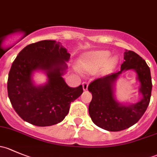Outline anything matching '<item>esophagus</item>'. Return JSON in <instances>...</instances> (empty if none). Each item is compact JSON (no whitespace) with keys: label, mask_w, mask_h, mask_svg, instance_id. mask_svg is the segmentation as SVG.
Listing matches in <instances>:
<instances>
[{"label":"esophagus","mask_w":157,"mask_h":157,"mask_svg":"<svg viewBox=\"0 0 157 157\" xmlns=\"http://www.w3.org/2000/svg\"><path fill=\"white\" fill-rule=\"evenodd\" d=\"M82 85H83V90H86L88 88V83H86V82H83V83H82Z\"/></svg>","instance_id":"1"}]
</instances>
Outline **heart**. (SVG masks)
I'll use <instances>...</instances> for the list:
<instances>
[{
	"label": "heart",
	"instance_id": "heart-1",
	"mask_svg": "<svg viewBox=\"0 0 157 157\" xmlns=\"http://www.w3.org/2000/svg\"><path fill=\"white\" fill-rule=\"evenodd\" d=\"M111 56L109 51H93L84 54L79 61L80 67L87 73H95L101 67L104 73L113 71L118 64V58Z\"/></svg>",
	"mask_w": 157,
	"mask_h": 157
}]
</instances>
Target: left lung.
<instances>
[{"label":"left lung","mask_w":157,"mask_h":157,"mask_svg":"<svg viewBox=\"0 0 157 157\" xmlns=\"http://www.w3.org/2000/svg\"><path fill=\"white\" fill-rule=\"evenodd\" d=\"M124 59L121 71L96 79L88 86L93 96L89 105L90 118L96 125L106 131H119L134 125L143 116L150 101L152 80L146 61L134 52L128 50ZM131 69L137 73L143 97L137 104L122 106L115 100L113 86L122 71Z\"/></svg>","instance_id":"left-lung-1"}]
</instances>
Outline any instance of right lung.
I'll list each match as a JSON object with an SVG mask.
<instances>
[{"instance_id":"add662e5","label":"right lung","mask_w":157,"mask_h":157,"mask_svg":"<svg viewBox=\"0 0 157 157\" xmlns=\"http://www.w3.org/2000/svg\"><path fill=\"white\" fill-rule=\"evenodd\" d=\"M70 58L61 42L42 40L25 47L13 62L7 80V93L19 116L39 127L56 124L68 114L71 103L83 93L82 85L70 87L62 75ZM42 69L48 76L44 86H35L31 73Z\"/></svg>"}]
</instances>
